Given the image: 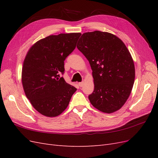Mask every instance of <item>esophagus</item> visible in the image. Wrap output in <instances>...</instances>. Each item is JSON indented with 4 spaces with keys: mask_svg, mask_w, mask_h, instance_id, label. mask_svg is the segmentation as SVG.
<instances>
[{
    "mask_svg": "<svg viewBox=\"0 0 158 158\" xmlns=\"http://www.w3.org/2000/svg\"><path fill=\"white\" fill-rule=\"evenodd\" d=\"M84 82H79V83H78V85H79V86H80V87H82L83 85H84Z\"/></svg>",
    "mask_w": 158,
    "mask_h": 158,
    "instance_id": "esophagus-1",
    "label": "esophagus"
}]
</instances>
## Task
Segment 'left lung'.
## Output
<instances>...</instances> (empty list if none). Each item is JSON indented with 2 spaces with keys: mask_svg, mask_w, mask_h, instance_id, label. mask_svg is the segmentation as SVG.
Wrapping results in <instances>:
<instances>
[{
  "mask_svg": "<svg viewBox=\"0 0 158 158\" xmlns=\"http://www.w3.org/2000/svg\"><path fill=\"white\" fill-rule=\"evenodd\" d=\"M77 48L92 70L94 90L88 98L99 111L112 113L120 109L130 96L135 78L134 61L127 47L111 33H84Z\"/></svg>",
  "mask_w": 158,
  "mask_h": 158,
  "instance_id": "1",
  "label": "left lung"
}]
</instances>
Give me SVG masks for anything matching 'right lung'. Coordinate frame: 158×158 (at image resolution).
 <instances>
[{
	"mask_svg": "<svg viewBox=\"0 0 158 158\" xmlns=\"http://www.w3.org/2000/svg\"><path fill=\"white\" fill-rule=\"evenodd\" d=\"M80 35H51L35 43L27 52L22 70L23 88L31 106L43 115L59 116L76 91L60 74L64 71V60L75 49Z\"/></svg>",
	"mask_w": 158,
	"mask_h": 158,
	"instance_id": "obj_1",
	"label": "right lung"
}]
</instances>
